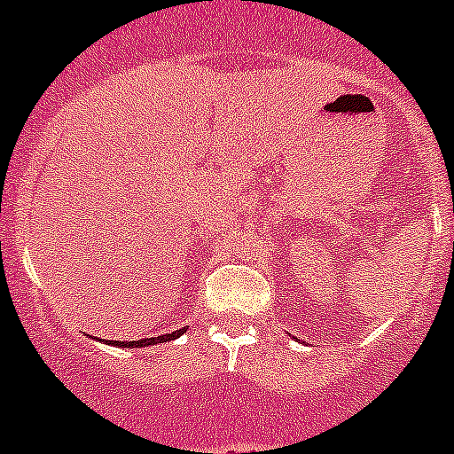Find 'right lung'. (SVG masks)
Masks as SVG:
<instances>
[{
	"label": "right lung",
	"mask_w": 454,
	"mask_h": 454,
	"mask_svg": "<svg viewBox=\"0 0 454 454\" xmlns=\"http://www.w3.org/2000/svg\"><path fill=\"white\" fill-rule=\"evenodd\" d=\"M186 333V328H179L175 333L168 334H160V337H151V339H139V341H106L110 346H117V348H146V346H157L164 344V341H173V339L182 337Z\"/></svg>",
	"instance_id": "1"
}]
</instances>
